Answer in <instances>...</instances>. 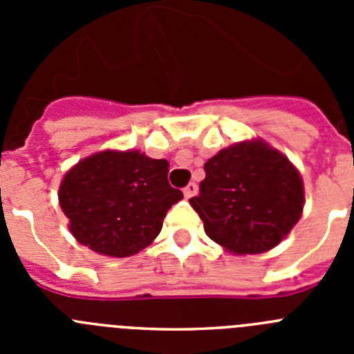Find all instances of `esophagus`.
I'll use <instances>...</instances> for the list:
<instances>
[{"label":"esophagus","mask_w":354,"mask_h":354,"mask_svg":"<svg viewBox=\"0 0 354 354\" xmlns=\"http://www.w3.org/2000/svg\"><path fill=\"white\" fill-rule=\"evenodd\" d=\"M183 193H184V196H186V198H192V196H195L196 193H198V186H196L195 183H189L186 187H184Z\"/></svg>","instance_id":"esophagus-1"}]
</instances>
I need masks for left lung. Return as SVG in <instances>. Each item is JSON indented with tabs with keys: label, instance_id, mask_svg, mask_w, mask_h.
<instances>
[{
	"label": "left lung",
	"instance_id": "1",
	"mask_svg": "<svg viewBox=\"0 0 354 354\" xmlns=\"http://www.w3.org/2000/svg\"><path fill=\"white\" fill-rule=\"evenodd\" d=\"M198 196L189 198L214 243L234 255L280 245L305 205L301 174L262 138L221 149L205 162Z\"/></svg>",
	"mask_w": 354,
	"mask_h": 354
}]
</instances>
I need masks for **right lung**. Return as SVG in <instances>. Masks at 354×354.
Here are the masks:
<instances>
[{
	"mask_svg": "<svg viewBox=\"0 0 354 354\" xmlns=\"http://www.w3.org/2000/svg\"><path fill=\"white\" fill-rule=\"evenodd\" d=\"M167 159L140 150H101L64 175L58 202L80 245L106 257H131L159 236L183 193L168 183Z\"/></svg>",
	"mask_w": 354,
	"mask_h": 354,
	"instance_id": "1",
	"label": "right lung"
}]
</instances>
